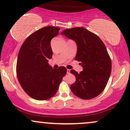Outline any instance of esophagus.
Returning <instances> with one entry per match:
<instances>
[{
    "label": "esophagus",
    "instance_id": "34e87169",
    "mask_svg": "<svg viewBox=\"0 0 130 130\" xmlns=\"http://www.w3.org/2000/svg\"><path fill=\"white\" fill-rule=\"evenodd\" d=\"M70 72V69H67V74H69Z\"/></svg>",
    "mask_w": 130,
    "mask_h": 130
}]
</instances>
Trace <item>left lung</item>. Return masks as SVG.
<instances>
[{
    "label": "left lung",
    "instance_id": "left-lung-1",
    "mask_svg": "<svg viewBox=\"0 0 130 130\" xmlns=\"http://www.w3.org/2000/svg\"><path fill=\"white\" fill-rule=\"evenodd\" d=\"M62 35L77 44L75 60L80 61L83 71L72 69L76 81L71 85L74 95L88 100L101 94L106 87L111 72V61L106 46L97 35L83 27L63 30Z\"/></svg>",
    "mask_w": 130,
    "mask_h": 130
}]
</instances>
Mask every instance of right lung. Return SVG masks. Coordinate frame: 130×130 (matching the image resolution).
Instances as JSON below:
<instances>
[{"label":"right lung","mask_w":130,"mask_h":130,"mask_svg":"<svg viewBox=\"0 0 130 130\" xmlns=\"http://www.w3.org/2000/svg\"><path fill=\"white\" fill-rule=\"evenodd\" d=\"M59 30V27L48 26L37 30L25 39L18 53V81L24 91L35 100L52 97L66 74L64 67L53 69L48 62L53 55L50 41Z\"/></svg>","instance_id":"1"}]
</instances>
